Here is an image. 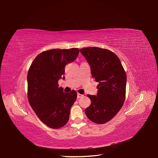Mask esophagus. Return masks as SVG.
Here are the masks:
<instances>
[{"mask_svg":"<svg viewBox=\"0 0 158 158\" xmlns=\"http://www.w3.org/2000/svg\"><path fill=\"white\" fill-rule=\"evenodd\" d=\"M83 95H82L79 93H77V98H81L83 97Z\"/></svg>","mask_w":158,"mask_h":158,"instance_id":"34e87169","label":"esophagus"}]
</instances>
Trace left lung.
<instances>
[{
  "label": "left lung",
  "instance_id": "left-lung-1",
  "mask_svg": "<svg viewBox=\"0 0 158 158\" xmlns=\"http://www.w3.org/2000/svg\"><path fill=\"white\" fill-rule=\"evenodd\" d=\"M91 67V73L99 83L97 95L87 96L91 104L85 109L87 118L97 124H104L118 113L125 99L127 75L118 57L106 49L97 47L82 48Z\"/></svg>",
  "mask_w": 158,
  "mask_h": 158
}]
</instances>
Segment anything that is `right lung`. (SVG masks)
I'll return each mask as SVG.
<instances>
[{"label":"right lung","mask_w":158,"mask_h":158,"mask_svg":"<svg viewBox=\"0 0 158 158\" xmlns=\"http://www.w3.org/2000/svg\"><path fill=\"white\" fill-rule=\"evenodd\" d=\"M78 48L52 49L39 54L27 75L28 98L39 119L52 128L64 126L69 119L70 108L77 92L64 93L59 79H65L64 67L77 58Z\"/></svg>","instance_id":"right-lung-1"}]
</instances>
